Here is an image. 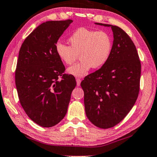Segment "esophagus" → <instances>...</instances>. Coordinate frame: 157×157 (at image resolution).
Instances as JSON below:
<instances>
[{
  "label": "esophagus",
  "mask_w": 157,
  "mask_h": 157,
  "mask_svg": "<svg viewBox=\"0 0 157 157\" xmlns=\"http://www.w3.org/2000/svg\"><path fill=\"white\" fill-rule=\"evenodd\" d=\"M81 80L80 78H76V84H77V86H80V84H81Z\"/></svg>",
  "instance_id": "esophagus-1"
}]
</instances>
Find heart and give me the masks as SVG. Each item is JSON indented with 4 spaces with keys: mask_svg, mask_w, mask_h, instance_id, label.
Returning a JSON list of instances; mask_svg holds the SVG:
<instances>
[{
    "mask_svg": "<svg viewBox=\"0 0 157 157\" xmlns=\"http://www.w3.org/2000/svg\"><path fill=\"white\" fill-rule=\"evenodd\" d=\"M71 46L58 42L56 51L65 64L71 65L78 55L81 60L68 69V74L82 77L91 68L97 69L105 66L113 51L112 36L104 31H95L86 28L76 29L69 37Z\"/></svg>",
    "mask_w": 157,
    "mask_h": 157,
    "instance_id": "heart-1",
    "label": "heart"
}]
</instances>
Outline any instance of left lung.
<instances>
[{
    "instance_id": "obj_1",
    "label": "left lung",
    "mask_w": 157,
    "mask_h": 157,
    "mask_svg": "<svg viewBox=\"0 0 157 157\" xmlns=\"http://www.w3.org/2000/svg\"><path fill=\"white\" fill-rule=\"evenodd\" d=\"M113 32L111 56L105 66L81 81L88 119L100 128L118 124L131 111L140 90L141 66L136 46L127 33L117 26Z\"/></svg>"
}]
</instances>
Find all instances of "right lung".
Segmentation results:
<instances>
[{"mask_svg":"<svg viewBox=\"0 0 157 157\" xmlns=\"http://www.w3.org/2000/svg\"><path fill=\"white\" fill-rule=\"evenodd\" d=\"M71 19L49 21L38 26L20 48L15 83L20 103L28 117L44 128L56 125L68 109L76 79L64 74L56 44Z\"/></svg>","mask_w":157,"mask_h":157,"instance_id":"right-lung-1","label":"right lung"}]
</instances>
